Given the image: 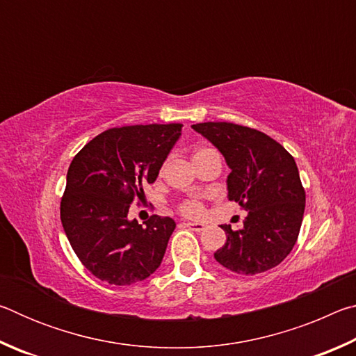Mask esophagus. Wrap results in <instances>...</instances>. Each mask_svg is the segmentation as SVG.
Segmentation results:
<instances>
[{
    "label": "esophagus",
    "mask_w": 356,
    "mask_h": 356,
    "mask_svg": "<svg viewBox=\"0 0 356 356\" xmlns=\"http://www.w3.org/2000/svg\"><path fill=\"white\" fill-rule=\"evenodd\" d=\"M184 226L191 229V231H196V232H201L206 229V225H204V222H197V221H186V222H184Z\"/></svg>",
    "instance_id": "esophagus-1"
}]
</instances>
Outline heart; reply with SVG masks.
<instances>
[{
  "instance_id": "1",
  "label": "heart",
  "mask_w": 356,
  "mask_h": 356,
  "mask_svg": "<svg viewBox=\"0 0 356 356\" xmlns=\"http://www.w3.org/2000/svg\"><path fill=\"white\" fill-rule=\"evenodd\" d=\"M206 150H209V149H201V150H197V152L193 155V159H195L196 155H200V154H202V152H206ZM179 210H180V213H184L185 216H196V215H200L201 213V210H202V206H201V202L200 201H196V200H188V201H184L182 204H180L179 206Z\"/></svg>"
}]
</instances>
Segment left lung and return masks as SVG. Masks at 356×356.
Instances as JSON below:
<instances>
[{"label": "left lung", "mask_w": 356, "mask_h": 356, "mask_svg": "<svg viewBox=\"0 0 356 356\" xmlns=\"http://www.w3.org/2000/svg\"><path fill=\"white\" fill-rule=\"evenodd\" d=\"M225 156L231 172L227 200L248 212L243 227L221 225L226 243L215 261L238 275H257L276 267L297 242L305 213V190L293 156L262 131L231 122L195 124Z\"/></svg>", "instance_id": "8db88e82"}]
</instances>
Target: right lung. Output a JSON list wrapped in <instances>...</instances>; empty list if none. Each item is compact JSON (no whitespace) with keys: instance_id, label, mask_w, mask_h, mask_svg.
<instances>
[{"instance_id":"obj_1","label":"right lung","mask_w":356,"mask_h":356,"mask_svg":"<svg viewBox=\"0 0 356 356\" xmlns=\"http://www.w3.org/2000/svg\"><path fill=\"white\" fill-rule=\"evenodd\" d=\"M180 135L182 124L110 129L72 160L61 222L72 250L95 278L130 286L160 267L176 221L154 215L143 226L129 218V209L144 197L143 185L155 182Z\"/></svg>"}]
</instances>
